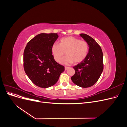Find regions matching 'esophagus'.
Listing matches in <instances>:
<instances>
[{
    "label": "esophagus",
    "mask_w": 127,
    "mask_h": 127,
    "mask_svg": "<svg viewBox=\"0 0 127 127\" xmlns=\"http://www.w3.org/2000/svg\"><path fill=\"white\" fill-rule=\"evenodd\" d=\"M68 68H69V67H64V69L65 70H67Z\"/></svg>",
    "instance_id": "esophagus-1"
}]
</instances>
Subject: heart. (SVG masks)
<instances>
[{
  "instance_id": "heart-1",
  "label": "heart",
  "mask_w": 127,
  "mask_h": 127,
  "mask_svg": "<svg viewBox=\"0 0 127 127\" xmlns=\"http://www.w3.org/2000/svg\"><path fill=\"white\" fill-rule=\"evenodd\" d=\"M89 45L85 41H80L73 36H67L61 39L59 45L53 44L51 47V52L53 58L59 63L64 52L66 56L60 63L64 65H70L81 63L87 56Z\"/></svg>"
}]
</instances>
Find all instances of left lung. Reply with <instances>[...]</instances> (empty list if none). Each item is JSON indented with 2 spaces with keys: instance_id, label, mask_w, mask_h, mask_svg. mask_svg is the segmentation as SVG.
Here are the masks:
<instances>
[{
  "instance_id": "8db88e82",
  "label": "left lung",
  "mask_w": 127,
  "mask_h": 127,
  "mask_svg": "<svg viewBox=\"0 0 127 127\" xmlns=\"http://www.w3.org/2000/svg\"><path fill=\"white\" fill-rule=\"evenodd\" d=\"M89 45L86 58L73 67L75 74L71 80L76 85L83 88L90 87L97 82L103 70L102 49L94 39L86 34H79Z\"/></svg>"
}]
</instances>
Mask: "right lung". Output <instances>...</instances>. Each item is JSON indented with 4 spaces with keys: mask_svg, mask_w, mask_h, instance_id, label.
Masks as SVG:
<instances>
[{
    "mask_svg": "<svg viewBox=\"0 0 127 127\" xmlns=\"http://www.w3.org/2000/svg\"><path fill=\"white\" fill-rule=\"evenodd\" d=\"M57 33H41L30 40L25 48L24 68L27 76L38 87L48 88L58 82L64 67L53 58L51 47Z\"/></svg>",
    "mask_w": 127,
    "mask_h": 127,
    "instance_id": "add662e5",
    "label": "right lung"
}]
</instances>
